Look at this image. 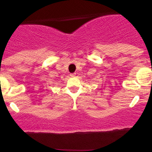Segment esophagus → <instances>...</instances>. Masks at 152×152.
Returning <instances> with one entry per match:
<instances>
[{"instance_id":"1","label":"esophagus","mask_w":152,"mask_h":152,"mask_svg":"<svg viewBox=\"0 0 152 152\" xmlns=\"http://www.w3.org/2000/svg\"><path fill=\"white\" fill-rule=\"evenodd\" d=\"M75 75H76V73H71V74H70V76L75 77Z\"/></svg>"}]
</instances>
